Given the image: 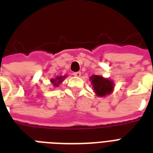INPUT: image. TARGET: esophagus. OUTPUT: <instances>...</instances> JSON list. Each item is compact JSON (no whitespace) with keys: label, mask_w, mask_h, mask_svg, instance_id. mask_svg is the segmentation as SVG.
<instances>
[{"label":"esophagus","mask_w":153,"mask_h":153,"mask_svg":"<svg viewBox=\"0 0 153 153\" xmlns=\"http://www.w3.org/2000/svg\"><path fill=\"white\" fill-rule=\"evenodd\" d=\"M74 75L75 77H80L81 76V72H75V73H74Z\"/></svg>","instance_id":"34e87169"}]
</instances>
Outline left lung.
Wrapping results in <instances>:
<instances>
[{
  "label": "left lung",
  "mask_w": 153,
  "mask_h": 153,
  "mask_svg": "<svg viewBox=\"0 0 153 153\" xmlns=\"http://www.w3.org/2000/svg\"><path fill=\"white\" fill-rule=\"evenodd\" d=\"M93 89L98 97H105L110 94L114 90V82L101 75H93L90 78Z\"/></svg>",
  "instance_id": "8db88e82"
}]
</instances>
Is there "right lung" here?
<instances>
[{
    "label": "right lung",
    "mask_w": 153,
    "mask_h": 153,
    "mask_svg": "<svg viewBox=\"0 0 153 153\" xmlns=\"http://www.w3.org/2000/svg\"><path fill=\"white\" fill-rule=\"evenodd\" d=\"M66 78V76H57L55 79H51V82L54 86H59L61 82L63 81V79Z\"/></svg>",
    "instance_id": "1"
}]
</instances>
